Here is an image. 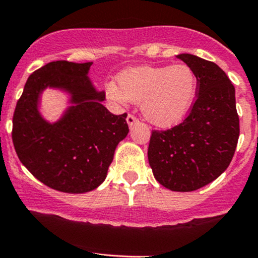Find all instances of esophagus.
Masks as SVG:
<instances>
[{"label":"esophagus","instance_id":"34e87169","mask_svg":"<svg viewBox=\"0 0 258 258\" xmlns=\"http://www.w3.org/2000/svg\"><path fill=\"white\" fill-rule=\"evenodd\" d=\"M126 120H127V123H128L130 127H132V126H134V124L140 122V121H138V118H136V116L131 115V114H128V116H127Z\"/></svg>","mask_w":258,"mask_h":258}]
</instances>
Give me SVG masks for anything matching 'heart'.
Returning a JSON list of instances; mask_svg holds the SVG:
<instances>
[{"label":"heart","instance_id":"heart-1","mask_svg":"<svg viewBox=\"0 0 258 258\" xmlns=\"http://www.w3.org/2000/svg\"><path fill=\"white\" fill-rule=\"evenodd\" d=\"M197 89L196 73L185 63L127 70L118 77V87L106 84L111 100L141 104L144 118L159 127L181 122L196 100Z\"/></svg>","mask_w":258,"mask_h":258}]
</instances>
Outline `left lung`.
<instances>
[{
    "instance_id": "1",
    "label": "left lung",
    "mask_w": 258,
    "mask_h": 258,
    "mask_svg": "<svg viewBox=\"0 0 258 258\" xmlns=\"http://www.w3.org/2000/svg\"><path fill=\"white\" fill-rule=\"evenodd\" d=\"M176 57L196 73V100L177 126L152 131L148 160L160 185L189 192L208 185L226 170L239 140V115L235 88L218 64L189 53Z\"/></svg>"
}]
</instances>
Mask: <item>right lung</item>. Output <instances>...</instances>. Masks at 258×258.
<instances>
[{"label":"right lung","mask_w":258,"mask_h":258,"mask_svg":"<svg viewBox=\"0 0 258 258\" xmlns=\"http://www.w3.org/2000/svg\"><path fill=\"white\" fill-rule=\"evenodd\" d=\"M92 62L53 61L28 78L13 115L12 140L22 164L39 181L67 194H83L105 180L117 144L128 134L127 114L114 115L101 104L88 78ZM70 93L74 104L57 123L37 110L45 87Z\"/></svg>","instance_id":"right-lung-1"}]
</instances>
